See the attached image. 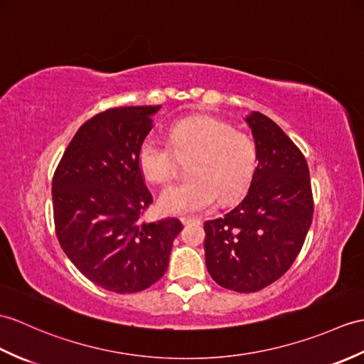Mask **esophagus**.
Segmentation results:
<instances>
[{"label":"esophagus","instance_id":"obj_1","mask_svg":"<svg viewBox=\"0 0 364 364\" xmlns=\"http://www.w3.org/2000/svg\"><path fill=\"white\" fill-rule=\"evenodd\" d=\"M183 225H191V223H201V218H193V217H183L181 218Z\"/></svg>","mask_w":364,"mask_h":364}]
</instances>
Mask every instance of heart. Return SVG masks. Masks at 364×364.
Instances as JSON below:
<instances>
[{
    "instance_id": "1",
    "label": "heart",
    "mask_w": 364,
    "mask_h": 364,
    "mask_svg": "<svg viewBox=\"0 0 364 364\" xmlns=\"http://www.w3.org/2000/svg\"><path fill=\"white\" fill-rule=\"evenodd\" d=\"M191 180L161 192L158 208L164 214L206 213L217 200L230 203L247 191L255 175L257 149L248 133L213 116L176 122L168 132V146L155 136L141 142L138 166L150 183L171 181L178 161H188Z\"/></svg>"
}]
</instances>
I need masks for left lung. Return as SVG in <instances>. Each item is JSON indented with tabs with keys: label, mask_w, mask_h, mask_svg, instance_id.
<instances>
[{
	"label": "left lung",
	"mask_w": 364,
	"mask_h": 364,
	"mask_svg": "<svg viewBox=\"0 0 364 364\" xmlns=\"http://www.w3.org/2000/svg\"><path fill=\"white\" fill-rule=\"evenodd\" d=\"M257 167L247 196L226 215L205 223L210 277L223 289L251 293L291 267L314 218L306 158L281 127L259 112L247 116Z\"/></svg>",
	"instance_id": "obj_1"
}]
</instances>
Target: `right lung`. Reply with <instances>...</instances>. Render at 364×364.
<instances>
[{
  "mask_svg": "<svg viewBox=\"0 0 364 364\" xmlns=\"http://www.w3.org/2000/svg\"><path fill=\"white\" fill-rule=\"evenodd\" d=\"M158 107H119L92 116L74 134L53 178L58 243L91 282L114 293H136L163 277L176 218L147 223L154 198L138 166L141 142Z\"/></svg>",
  "mask_w": 364,
  "mask_h": 364,
  "instance_id": "obj_1",
  "label": "right lung"
}]
</instances>
